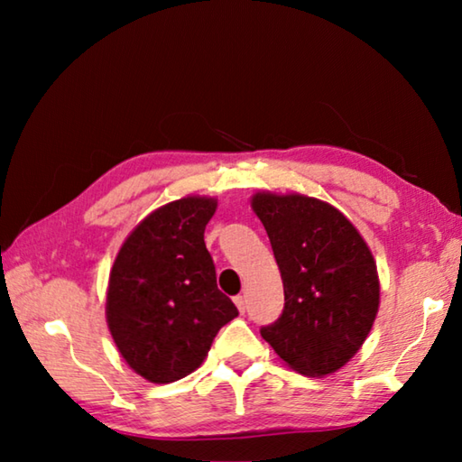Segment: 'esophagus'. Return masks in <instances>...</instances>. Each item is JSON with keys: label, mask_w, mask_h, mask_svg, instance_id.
I'll return each instance as SVG.
<instances>
[{"label": "esophagus", "mask_w": 462, "mask_h": 462, "mask_svg": "<svg viewBox=\"0 0 462 462\" xmlns=\"http://www.w3.org/2000/svg\"><path fill=\"white\" fill-rule=\"evenodd\" d=\"M234 303H236V308L240 310V314H245V310H246V295H236V297H234Z\"/></svg>", "instance_id": "34e87169"}]
</instances>
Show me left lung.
Wrapping results in <instances>:
<instances>
[{"label":"left lung","mask_w":462,"mask_h":462,"mask_svg":"<svg viewBox=\"0 0 462 462\" xmlns=\"http://www.w3.org/2000/svg\"><path fill=\"white\" fill-rule=\"evenodd\" d=\"M269 234L285 308L261 336L281 361L308 377L342 369L379 311V275L353 222L322 199L259 191L250 199Z\"/></svg>","instance_id":"1"}]
</instances>
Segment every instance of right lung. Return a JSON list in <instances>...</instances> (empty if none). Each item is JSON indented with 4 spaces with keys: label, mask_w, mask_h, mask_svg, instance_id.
Wrapping results in <instances>:
<instances>
[{
    "label": "right lung",
    "mask_w": 462,
    "mask_h": 462,
    "mask_svg": "<svg viewBox=\"0 0 462 462\" xmlns=\"http://www.w3.org/2000/svg\"><path fill=\"white\" fill-rule=\"evenodd\" d=\"M217 199L187 195L148 214L109 271L106 319L128 366L173 383L203 363L224 324L238 316L216 283L203 232Z\"/></svg>",
    "instance_id": "add662e5"
}]
</instances>
